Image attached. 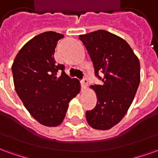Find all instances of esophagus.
I'll use <instances>...</instances> for the list:
<instances>
[{
  "instance_id": "esophagus-1",
  "label": "esophagus",
  "mask_w": 158,
  "mask_h": 158,
  "mask_svg": "<svg viewBox=\"0 0 158 158\" xmlns=\"http://www.w3.org/2000/svg\"><path fill=\"white\" fill-rule=\"evenodd\" d=\"M87 85H88V79H84L82 81H81V86H82V89H85Z\"/></svg>"
}]
</instances>
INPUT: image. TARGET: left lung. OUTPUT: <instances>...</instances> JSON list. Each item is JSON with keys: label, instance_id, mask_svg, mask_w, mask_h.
<instances>
[{"label": "left lung", "instance_id": "1", "mask_svg": "<svg viewBox=\"0 0 158 158\" xmlns=\"http://www.w3.org/2000/svg\"><path fill=\"white\" fill-rule=\"evenodd\" d=\"M88 51L96 75L103 72L102 85H91L96 92V107L85 113L89 125L107 130L118 123L128 112L140 81L139 58L125 40L99 29L80 35Z\"/></svg>", "mask_w": 158, "mask_h": 158}]
</instances>
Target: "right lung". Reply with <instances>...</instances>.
Segmentation results:
<instances>
[{
	"label": "right lung",
	"mask_w": 158,
	"mask_h": 158,
	"mask_svg": "<svg viewBox=\"0 0 158 158\" xmlns=\"http://www.w3.org/2000/svg\"><path fill=\"white\" fill-rule=\"evenodd\" d=\"M64 35L47 31L29 40L12 65L16 92L30 115L46 127L60 125L69 103L80 91L78 79H70L64 66L56 64L54 52ZM62 74L57 77V72Z\"/></svg>",
	"instance_id": "1"
}]
</instances>
